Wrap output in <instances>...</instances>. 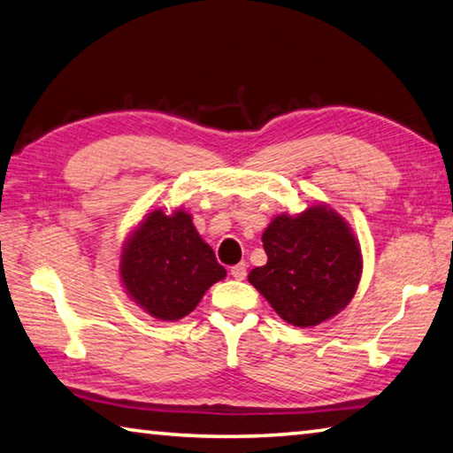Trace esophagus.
<instances>
[{"label":"esophagus","instance_id":"esophagus-1","mask_svg":"<svg viewBox=\"0 0 453 453\" xmlns=\"http://www.w3.org/2000/svg\"><path fill=\"white\" fill-rule=\"evenodd\" d=\"M229 273H232L234 280H245V275H248V265H245L243 262L234 265L232 270H229Z\"/></svg>","mask_w":453,"mask_h":453}]
</instances>
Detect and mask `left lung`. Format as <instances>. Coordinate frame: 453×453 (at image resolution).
<instances>
[{"label": "left lung", "mask_w": 453, "mask_h": 453, "mask_svg": "<svg viewBox=\"0 0 453 453\" xmlns=\"http://www.w3.org/2000/svg\"><path fill=\"white\" fill-rule=\"evenodd\" d=\"M262 242L267 264L248 280L288 324L318 326L351 302L362 278V251L340 213L327 205L281 213Z\"/></svg>", "instance_id": "obj_1"}]
</instances>
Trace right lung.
<instances>
[{
	"instance_id": "obj_1",
	"label": "right lung",
	"mask_w": 453,
	"mask_h": 453,
	"mask_svg": "<svg viewBox=\"0 0 453 453\" xmlns=\"http://www.w3.org/2000/svg\"><path fill=\"white\" fill-rule=\"evenodd\" d=\"M119 275L127 296L150 316L178 321L226 278V267L199 237L189 213L153 210L126 242Z\"/></svg>"
}]
</instances>
